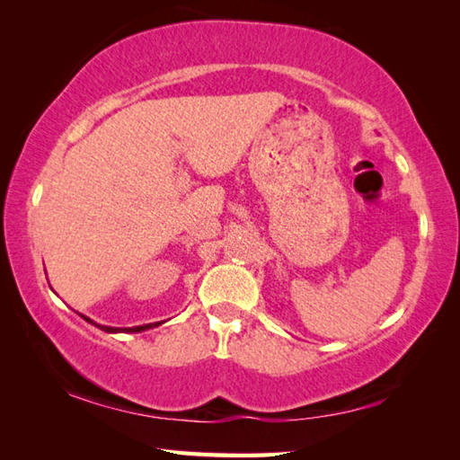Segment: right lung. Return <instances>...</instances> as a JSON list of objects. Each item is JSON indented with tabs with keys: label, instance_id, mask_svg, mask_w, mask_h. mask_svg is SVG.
Returning a JSON list of instances; mask_svg holds the SVG:
<instances>
[{
	"label": "right lung",
	"instance_id": "obj_1",
	"mask_svg": "<svg viewBox=\"0 0 460 460\" xmlns=\"http://www.w3.org/2000/svg\"><path fill=\"white\" fill-rule=\"evenodd\" d=\"M83 316V314H81ZM86 322H91V324H94L96 328H101V330H104V332H111V334H116V332H142V330H150V328H155V326H160L162 322H154V324H144V326H134V328H112V326H101V324H96V322H93L91 318H86V316H83Z\"/></svg>",
	"mask_w": 460,
	"mask_h": 460
}]
</instances>
